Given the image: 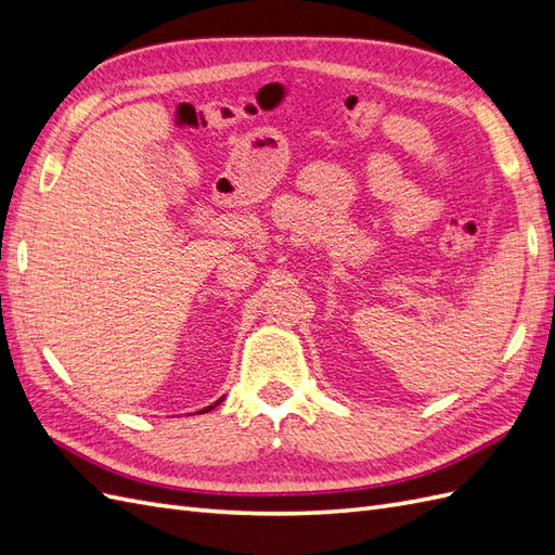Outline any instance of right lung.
<instances>
[{
    "instance_id": "right-lung-1",
    "label": "right lung",
    "mask_w": 555,
    "mask_h": 555,
    "mask_svg": "<svg viewBox=\"0 0 555 555\" xmlns=\"http://www.w3.org/2000/svg\"><path fill=\"white\" fill-rule=\"evenodd\" d=\"M222 400H224V398H220V400H217V402H215V405H208V408H204V410H201V412H196V414H204V412H210L212 408H217V405H220V402H222Z\"/></svg>"
}]
</instances>
